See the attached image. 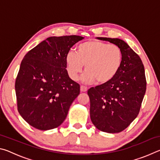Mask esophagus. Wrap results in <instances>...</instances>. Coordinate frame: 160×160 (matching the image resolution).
<instances>
[{
    "label": "esophagus",
    "instance_id": "34e87169",
    "mask_svg": "<svg viewBox=\"0 0 160 160\" xmlns=\"http://www.w3.org/2000/svg\"><path fill=\"white\" fill-rule=\"evenodd\" d=\"M88 88H87V87H85L83 85L80 86V91L81 92H86V91H88Z\"/></svg>",
    "mask_w": 160,
    "mask_h": 160
}]
</instances>
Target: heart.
<instances>
[{"instance_id": "obj_1", "label": "heart", "mask_w": 160, "mask_h": 160, "mask_svg": "<svg viewBox=\"0 0 160 160\" xmlns=\"http://www.w3.org/2000/svg\"><path fill=\"white\" fill-rule=\"evenodd\" d=\"M75 52L70 51L66 56L67 72L72 80H78L85 66L84 82L106 84L113 79L122 65V51L116 45L92 40L81 43Z\"/></svg>"}]
</instances>
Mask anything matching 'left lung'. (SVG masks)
Returning a JSON list of instances; mask_svg holds the SVG:
<instances>
[{
  "label": "left lung",
  "mask_w": 160,
  "mask_h": 160,
  "mask_svg": "<svg viewBox=\"0 0 160 160\" xmlns=\"http://www.w3.org/2000/svg\"><path fill=\"white\" fill-rule=\"evenodd\" d=\"M97 39L113 43L123 53L122 65L113 79L88 91L92 122L99 131L116 133L138 115L147 85L145 68L140 56L123 40Z\"/></svg>",
  "instance_id": "obj_1"
}]
</instances>
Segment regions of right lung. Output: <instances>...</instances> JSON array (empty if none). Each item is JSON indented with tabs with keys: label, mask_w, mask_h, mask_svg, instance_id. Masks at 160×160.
I'll return each instance as SVG.
<instances>
[{
	"label": "right lung",
	"mask_w": 160,
	"mask_h": 160,
	"mask_svg": "<svg viewBox=\"0 0 160 160\" xmlns=\"http://www.w3.org/2000/svg\"><path fill=\"white\" fill-rule=\"evenodd\" d=\"M82 39L77 35L48 37L22 61L15 84L18 110L34 128H57L80 94V85L68 75L66 56Z\"/></svg>",
	"instance_id": "add662e5"
}]
</instances>
